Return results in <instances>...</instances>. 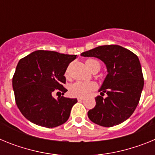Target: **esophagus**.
<instances>
[{
  "label": "esophagus",
  "instance_id": "obj_1",
  "mask_svg": "<svg viewBox=\"0 0 155 155\" xmlns=\"http://www.w3.org/2000/svg\"><path fill=\"white\" fill-rule=\"evenodd\" d=\"M83 100H84V98H78V102H82Z\"/></svg>",
  "mask_w": 155,
  "mask_h": 155
}]
</instances>
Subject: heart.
I'll list each match as a JSON object with an SVG mask.
<instances>
[{
  "instance_id": "b5f03b06",
  "label": "heart",
  "mask_w": 155,
  "mask_h": 155,
  "mask_svg": "<svg viewBox=\"0 0 155 155\" xmlns=\"http://www.w3.org/2000/svg\"><path fill=\"white\" fill-rule=\"evenodd\" d=\"M86 65L88 68V69L91 71H98L101 68V64L97 60L94 59H89L86 61ZM69 68L66 71L65 76L67 78H69L70 71ZM98 88V86L94 82H89V83H84V82H76L74 84H71L69 88L70 94L74 97H78V98H85L88 96L91 93L95 91Z\"/></svg>"
}]
</instances>
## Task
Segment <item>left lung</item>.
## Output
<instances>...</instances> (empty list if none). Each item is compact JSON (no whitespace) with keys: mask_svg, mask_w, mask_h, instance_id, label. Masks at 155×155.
<instances>
[{"mask_svg":"<svg viewBox=\"0 0 155 155\" xmlns=\"http://www.w3.org/2000/svg\"><path fill=\"white\" fill-rule=\"evenodd\" d=\"M83 57L100 59L108 74L95 98L96 105L87 112L91 121L111 127L120 124L134 113L143 87V77L137 56L118 45L101 46L84 52ZM107 96L103 98L104 94Z\"/></svg>","mask_w":155,"mask_h":155,"instance_id":"1","label":"left lung"}]
</instances>
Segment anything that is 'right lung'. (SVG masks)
<instances>
[{"label":"right lung","instance_id":"obj_1","mask_svg":"<svg viewBox=\"0 0 155 155\" xmlns=\"http://www.w3.org/2000/svg\"><path fill=\"white\" fill-rule=\"evenodd\" d=\"M77 55L49 50L32 52L19 61L12 78L15 102L21 114L30 122L53 128L62 125L70 116L77 98H65L68 90L64 74ZM56 91L62 96L56 100Z\"/></svg>","mask_w":155,"mask_h":155}]
</instances>
